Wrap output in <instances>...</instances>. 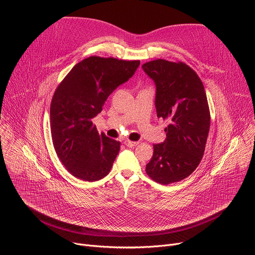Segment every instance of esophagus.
Returning <instances> with one entry per match:
<instances>
[{
    "instance_id": "1",
    "label": "esophagus",
    "mask_w": 255,
    "mask_h": 255,
    "mask_svg": "<svg viewBox=\"0 0 255 255\" xmlns=\"http://www.w3.org/2000/svg\"><path fill=\"white\" fill-rule=\"evenodd\" d=\"M124 144L126 145V146L128 147H134L136 146V145L138 144V142H135V141H130V140H124Z\"/></svg>"
}]
</instances>
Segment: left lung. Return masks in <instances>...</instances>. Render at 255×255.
<instances>
[{
	"mask_svg": "<svg viewBox=\"0 0 255 255\" xmlns=\"http://www.w3.org/2000/svg\"><path fill=\"white\" fill-rule=\"evenodd\" d=\"M156 85L157 117L168 120L166 139L153 144L147 175L161 185L188 177L200 164L210 129V109L197 72L183 61L155 59L142 64Z\"/></svg>",
	"mask_w": 255,
	"mask_h": 255,
	"instance_id": "1",
	"label": "left lung"
}]
</instances>
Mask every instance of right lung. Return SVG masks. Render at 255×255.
<instances>
[{"label":"right lung","instance_id":"add662e5","mask_svg":"<svg viewBox=\"0 0 255 255\" xmlns=\"http://www.w3.org/2000/svg\"><path fill=\"white\" fill-rule=\"evenodd\" d=\"M139 64L140 60L90 56L72 67L56 88L50 105L52 142L59 160L74 176L96 181L110 172L120 141L99 134L92 119Z\"/></svg>","mask_w":255,"mask_h":255}]
</instances>
